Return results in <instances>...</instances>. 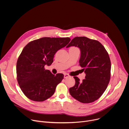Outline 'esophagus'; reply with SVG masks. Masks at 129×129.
Listing matches in <instances>:
<instances>
[{
  "label": "esophagus",
  "instance_id": "1",
  "mask_svg": "<svg viewBox=\"0 0 129 129\" xmlns=\"http://www.w3.org/2000/svg\"><path fill=\"white\" fill-rule=\"evenodd\" d=\"M69 77V75L68 74H67V73H65V74L64 75V78H67Z\"/></svg>",
  "mask_w": 129,
  "mask_h": 129
}]
</instances>
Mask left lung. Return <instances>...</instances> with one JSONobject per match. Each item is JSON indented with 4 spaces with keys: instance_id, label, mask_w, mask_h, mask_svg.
<instances>
[{
    "instance_id": "1",
    "label": "left lung",
    "mask_w": 129,
    "mask_h": 129,
    "mask_svg": "<svg viewBox=\"0 0 129 129\" xmlns=\"http://www.w3.org/2000/svg\"><path fill=\"white\" fill-rule=\"evenodd\" d=\"M78 47L81 50L80 65L86 73L82 82L74 77L75 86L69 88L70 95L82 103L98 100L106 90L111 77V61L108 52L98 41L77 37L66 46Z\"/></svg>"
}]
</instances>
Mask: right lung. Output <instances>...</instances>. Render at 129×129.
I'll use <instances>...</instances> for the list:
<instances>
[{
	"label": "right lung",
	"instance_id": "right-lung-1",
	"mask_svg": "<svg viewBox=\"0 0 129 129\" xmlns=\"http://www.w3.org/2000/svg\"><path fill=\"white\" fill-rule=\"evenodd\" d=\"M70 41L68 37H43L30 41L24 47L17 62V80L28 99L43 102L54 94L64 75L55 76L44 67L52 63L55 53Z\"/></svg>",
	"mask_w": 129,
	"mask_h": 129
}]
</instances>
